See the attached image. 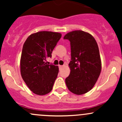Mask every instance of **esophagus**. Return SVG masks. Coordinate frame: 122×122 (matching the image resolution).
Segmentation results:
<instances>
[{"label": "esophagus", "mask_w": 122, "mask_h": 122, "mask_svg": "<svg viewBox=\"0 0 122 122\" xmlns=\"http://www.w3.org/2000/svg\"><path fill=\"white\" fill-rule=\"evenodd\" d=\"M64 65H60V66H59V67H60V69H62V68H64Z\"/></svg>", "instance_id": "1"}]
</instances>
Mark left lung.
Listing matches in <instances>:
<instances>
[{
    "label": "left lung",
    "instance_id": "1",
    "mask_svg": "<svg viewBox=\"0 0 122 122\" xmlns=\"http://www.w3.org/2000/svg\"><path fill=\"white\" fill-rule=\"evenodd\" d=\"M64 40L71 42V72L66 78L68 89L76 95H82L93 87L102 69L99 47L93 36L81 30L67 33Z\"/></svg>",
    "mask_w": 122,
    "mask_h": 122
}]
</instances>
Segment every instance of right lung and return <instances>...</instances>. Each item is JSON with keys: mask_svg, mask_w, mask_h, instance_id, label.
<instances>
[{"mask_svg": "<svg viewBox=\"0 0 122 122\" xmlns=\"http://www.w3.org/2000/svg\"><path fill=\"white\" fill-rule=\"evenodd\" d=\"M61 33L37 32L25 42L20 58V73L29 89L38 95L47 94L52 90L58 73V67L45 62L61 38Z\"/></svg>", "mask_w": 122, "mask_h": 122, "instance_id": "right-lung-1", "label": "right lung"}]
</instances>
